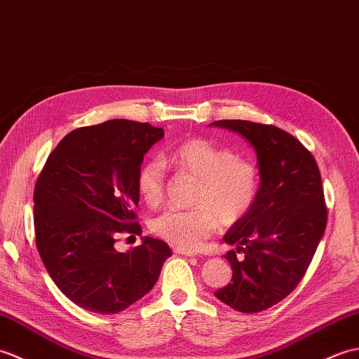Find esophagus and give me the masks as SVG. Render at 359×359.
<instances>
[{"label": "esophagus", "instance_id": "1", "mask_svg": "<svg viewBox=\"0 0 359 359\" xmlns=\"http://www.w3.org/2000/svg\"><path fill=\"white\" fill-rule=\"evenodd\" d=\"M175 253H178V255H184V257H196V252H194V250H187V249H181V247H177V249H175Z\"/></svg>", "mask_w": 359, "mask_h": 359}]
</instances>
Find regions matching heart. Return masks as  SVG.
I'll use <instances>...</instances> for the list:
<instances>
[{
    "mask_svg": "<svg viewBox=\"0 0 359 359\" xmlns=\"http://www.w3.org/2000/svg\"><path fill=\"white\" fill-rule=\"evenodd\" d=\"M159 163L198 180L195 209L169 210L152 222L155 235L181 249H198L219 222L232 226L243 219L259 194L258 165L212 141L186 140L163 155ZM137 186L146 204L158 205L164 198L163 167L155 161L142 165Z\"/></svg>",
    "mask_w": 359,
    "mask_h": 359,
    "instance_id": "heart-1",
    "label": "heart"
}]
</instances>
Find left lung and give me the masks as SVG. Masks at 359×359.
<instances>
[{"mask_svg": "<svg viewBox=\"0 0 359 359\" xmlns=\"http://www.w3.org/2000/svg\"><path fill=\"white\" fill-rule=\"evenodd\" d=\"M210 126L241 135L257 152L259 194L222 236L232 283L215 297L243 313L278 304L306 275L327 224L320 169L312 154L275 126L222 119ZM243 252V259L236 253Z\"/></svg>", "mask_w": 359, "mask_h": 359, "instance_id": "8db88e82", "label": "left lung"}]
</instances>
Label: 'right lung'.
Segmentation results:
<instances>
[{
    "instance_id": "obj_1",
    "label": "right lung",
    "mask_w": 359,
    "mask_h": 359,
    "mask_svg": "<svg viewBox=\"0 0 359 359\" xmlns=\"http://www.w3.org/2000/svg\"><path fill=\"white\" fill-rule=\"evenodd\" d=\"M164 138L149 123L110 119L61 140L35 184L36 247L53 283L93 313L123 312L154 289L172 257L161 240L144 236L118 252V233H138L137 177L144 155Z\"/></svg>"
}]
</instances>
